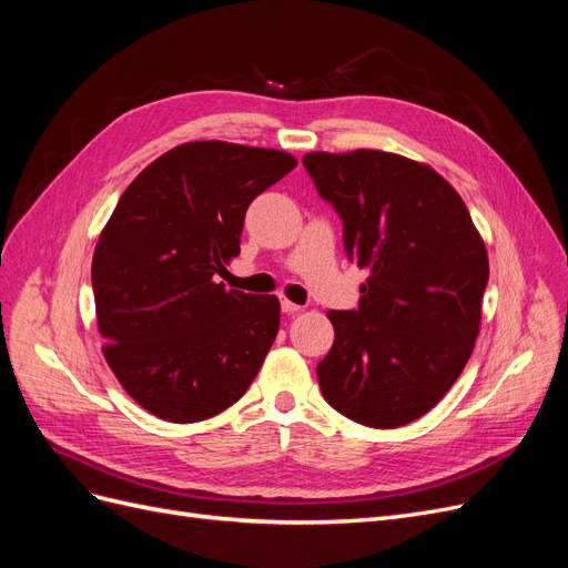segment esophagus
<instances>
[{
	"instance_id": "1",
	"label": "esophagus",
	"mask_w": 568,
	"mask_h": 568,
	"mask_svg": "<svg viewBox=\"0 0 568 568\" xmlns=\"http://www.w3.org/2000/svg\"><path fill=\"white\" fill-rule=\"evenodd\" d=\"M298 311H301V305L291 303L288 298H282V313H286V315H294V313H298Z\"/></svg>"
}]
</instances>
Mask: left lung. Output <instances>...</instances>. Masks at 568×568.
Instances as JSON below:
<instances>
[{"label": "left lung", "instance_id": "1", "mask_svg": "<svg viewBox=\"0 0 568 568\" xmlns=\"http://www.w3.org/2000/svg\"><path fill=\"white\" fill-rule=\"evenodd\" d=\"M303 165L343 220L348 257L369 272L357 311L326 313L322 395L357 424L405 426L440 403L474 351L486 244L432 165L376 149L313 151Z\"/></svg>", "mask_w": 568, "mask_h": 568}]
</instances>
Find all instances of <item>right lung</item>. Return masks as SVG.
I'll return each mask as SVG.
<instances>
[{"label":"right lung","instance_id":"1","mask_svg":"<svg viewBox=\"0 0 568 568\" xmlns=\"http://www.w3.org/2000/svg\"><path fill=\"white\" fill-rule=\"evenodd\" d=\"M286 151L186 142L120 196L92 257L104 357L151 415L203 422L234 405L280 332V298L225 288L251 201L291 173Z\"/></svg>","mask_w":568,"mask_h":568}]
</instances>
